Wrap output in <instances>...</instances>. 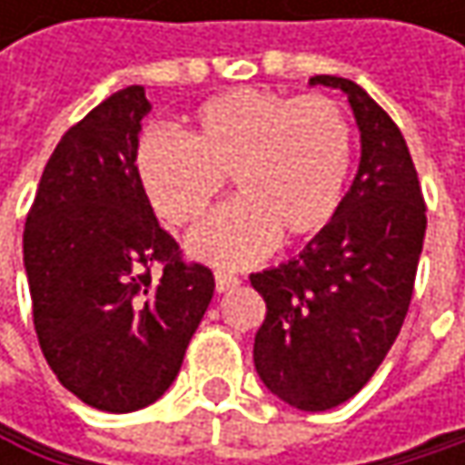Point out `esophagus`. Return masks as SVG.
Returning a JSON list of instances; mask_svg holds the SVG:
<instances>
[{"instance_id":"1","label":"esophagus","mask_w":465,"mask_h":465,"mask_svg":"<svg viewBox=\"0 0 465 465\" xmlns=\"http://www.w3.org/2000/svg\"><path fill=\"white\" fill-rule=\"evenodd\" d=\"M215 285H218L221 293H226V291H233V288L242 285V277L229 272V269H218V272H215Z\"/></svg>"}]
</instances>
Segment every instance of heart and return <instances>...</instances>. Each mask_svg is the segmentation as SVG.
Instances as JSON below:
<instances>
[{"mask_svg": "<svg viewBox=\"0 0 465 465\" xmlns=\"http://www.w3.org/2000/svg\"><path fill=\"white\" fill-rule=\"evenodd\" d=\"M355 155L339 102L236 88L204 102L183 137L153 129L134 147V172L150 207L174 229L196 226L226 177L239 199L191 236V252L242 266L277 236L299 244L336 218Z\"/></svg>", "mask_w": 465, "mask_h": 465, "instance_id": "b5f03b06", "label": "heart"}]
</instances>
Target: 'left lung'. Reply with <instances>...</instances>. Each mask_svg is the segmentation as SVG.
I'll return each mask as SVG.
<instances>
[{
  "mask_svg": "<svg viewBox=\"0 0 465 465\" xmlns=\"http://www.w3.org/2000/svg\"><path fill=\"white\" fill-rule=\"evenodd\" d=\"M310 83L347 94L361 129V163L328 229L299 258L250 274L266 302L252 361L277 399L323 412L371 380L404 325L425 199L393 118L352 80L318 74Z\"/></svg>",
  "mask_w": 465,
  "mask_h": 465,
  "instance_id": "8db88e82",
  "label": "left lung"
}]
</instances>
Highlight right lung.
<instances>
[{
	"instance_id": "obj_1",
	"label": "right lung",
	"mask_w": 465,
	"mask_h": 465,
	"mask_svg": "<svg viewBox=\"0 0 465 465\" xmlns=\"http://www.w3.org/2000/svg\"><path fill=\"white\" fill-rule=\"evenodd\" d=\"M147 110L144 88L129 85L77 121L47 158L24 229L47 366L80 401L115 415L163 396L215 293L213 272L183 258L140 188Z\"/></svg>"
}]
</instances>
